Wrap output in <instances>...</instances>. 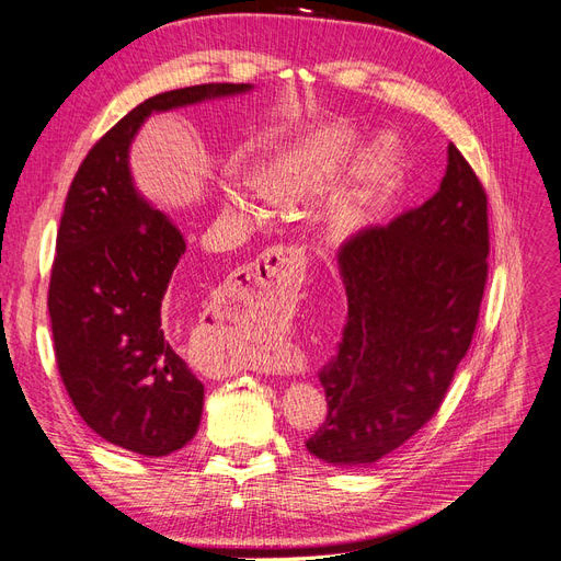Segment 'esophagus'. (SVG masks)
<instances>
[{"label":"esophagus","mask_w":561,"mask_h":561,"mask_svg":"<svg viewBox=\"0 0 561 561\" xmlns=\"http://www.w3.org/2000/svg\"><path fill=\"white\" fill-rule=\"evenodd\" d=\"M304 268H307V257L299 248L276 245L243 266L236 276V285H239V295L250 301H280L297 290ZM262 367L274 371L285 369V365L276 360H266Z\"/></svg>","instance_id":"1"}]
</instances>
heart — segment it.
<instances>
[{
  "instance_id": "b5f03b06",
  "label": "heart",
  "mask_w": 561,
  "mask_h": 561,
  "mask_svg": "<svg viewBox=\"0 0 561 561\" xmlns=\"http://www.w3.org/2000/svg\"><path fill=\"white\" fill-rule=\"evenodd\" d=\"M355 171L348 190L328 210L325 225L334 241H348L375 222L402 182V161L393 140L367 142L353 128H322L280 149L260 173L268 201L295 208L334 192ZM236 208L254 217L250 203L229 190Z\"/></svg>"
}]
</instances>
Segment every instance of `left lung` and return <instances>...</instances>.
I'll return each mask as SVG.
<instances>
[{
  "label": "left lung",
  "instance_id": "obj_1",
  "mask_svg": "<svg viewBox=\"0 0 561 561\" xmlns=\"http://www.w3.org/2000/svg\"><path fill=\"white\" fill-rule=\"evenodd\" d=\"M486 254V194L454 145L423 206L339 248L348 318L320 371L328 416L307 443L320 461L377 463L437 412L478 325Z\"/></svg>",
  "mask_w": 561,
  "mask_h": 561
}]
</instances>
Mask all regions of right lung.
I'll list each match as a JSON object with an SVG mask.
<instances>
[{"label": "right lung", "mask_w": 561, "mask_h": 561, "mask_svg": "<svg viewBox=\"0 0 561 561\" xmlns=\"http://www.w3.org/2000/svg\"><path fill=\"white\" fill-rule=\"evenodd\" d=\"M252 89L201 83L145 100L95 142L67 192L48 285L60 377L93 433L149 458L196 435L203 383L175 348L163 301L184 236L135 186L130 145L151 114Z\"/></svg>", "instance_id": "right-lung-1"}]
</instances>
